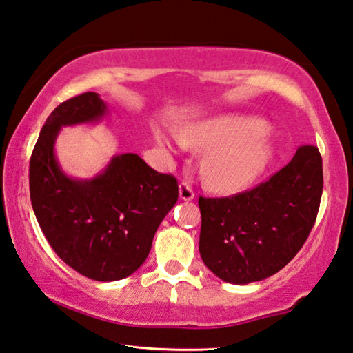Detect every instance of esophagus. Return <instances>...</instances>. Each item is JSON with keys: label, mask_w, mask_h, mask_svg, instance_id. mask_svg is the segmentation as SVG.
<instances>
[{"label": "esophagus", "mask_w": 353, "mask_h": 353, "mask_svg": "<svg viewBox=\"0 0 353 353\" xmlns=\"http://www.w3.org/2000/svg\"><path fill=\"white\" fill-rule=\"evenodd\" d=\"M180 199L183 201H190V200L195 199V194H194L192 188L189 186V183H181L180 184Z\"/></svg>", "instance_id": "1"}]
</instances>
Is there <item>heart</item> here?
Masks as SVG:
<instances>
[{
    "mask_svg": "<svg viewBox=\"0 0 353 353\" xmlns=\"http://www.w3.org/2000/svg\"><path fill=\"white\" fill-rule=\"evenodd\" d=\"M268 123L259 117L219 116L183 130L180 136L154 132L159 144L188 147L208 152L201 172L214 192L234 194L251 186L268 169L274 157V144L268 136Z\"/></svg>",
    "mask_w": 353,
    "mask_h": 353,
    "instance_id": "b5f03b06",
    "label": "heart"
}]
</instances>
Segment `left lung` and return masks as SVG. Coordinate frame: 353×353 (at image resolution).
Returning a JSON list of instances; mask_svg holds the SVG:
<instances>
[{"label":"left lung","instance_id":"1","mask_svg":"<svg viewBox=\"0 0 353 353\" xmlns=\"http://www.w3.org/2000/svg\"><path fill=\"white\" fill-rule=\"evenodd\" d=\"M323 195V159L302 145L268 181L226 199H203L200 256L221 281L257 282L282 270L305 243Z\"/></svg>","mask_w":353,"mask_h":353}]
</instances>
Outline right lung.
Masks as SVG:
<instances>
[{"mask_svg":"<svg viewBox=\"0 0 353 353\" xmlns=\"http://www.w3.org/2000/svg\"><path fill=\"white\" fill-rule=\"evenodd\" d=\"M108 107L97 92L60 103L43 125L29 165L30 201L49 245L77 273L99 282L133 274L178 200L175 176L136 153L114 154L96 176L66 175L55 157L61 127L99 123Z\"/></svg>","mask_w":353,"mask_h":353,"instance_id":"obj_1","label":"right lung"}]
</instances>
